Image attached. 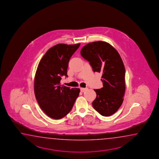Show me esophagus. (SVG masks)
<instances>
[{
    "label": "esophagus",
    "mask_w": 159,
    "mask_h": 159,
    "mask_svg": "<svg viewBox=\"0 0 159 159\" xmlns=\"http://www.w3.org/2000/svg\"><path fill=\"white\" fill-rule=\"evenodd\" d=\"M80 90H81V92H82V93H84L85 91H86L87 90H88V88H80Z\"/></svg>",
    "instance_id": "34e87169"
}]
</instances>
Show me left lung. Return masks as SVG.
Instances as JSON below:
<instances>
[{"mask_svg":"<svg viewBox=\"0 0 159 159\" xmlns=\"http://www.w3.org/2000/svg\"><path fill=\"white\" fill-rule=\"evenodd\" d=\"M81 55L101 73L103 88L94 89L97 97L92 105L104 116L114 114L122 105L125 93V68L118 52L110 44L98 41L84 45Z\"/></svg>","mask_w":159,"mask_h":159,"instance_id":"obj_1","label":"left lung"}]
</instances>
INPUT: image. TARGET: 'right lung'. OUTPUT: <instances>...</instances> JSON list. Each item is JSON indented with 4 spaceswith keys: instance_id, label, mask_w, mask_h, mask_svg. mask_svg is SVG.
<instances>
[{
    "instance_id": "obj_1",
    "label": "right lung",
    "mask_w": 159,
    "mask_h": 159,
    "mask_svg": "<svg viewBox=\"0 0 159 159\" xmlns=\"http://www.w3.org/2000/svg\"><path fill=\"white\" fill-rule=\"evenodd\" d=\"M80 44H59L41 58L34 77V91L42 110L51 118H62L71 111L80 90L61 86V77H68V64Z\"/></svg>"
}]
</instances>
